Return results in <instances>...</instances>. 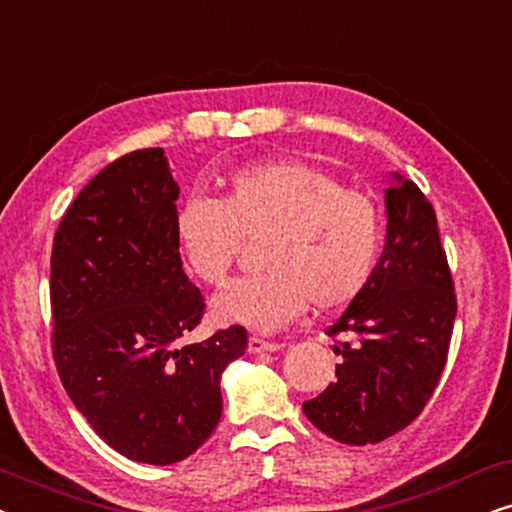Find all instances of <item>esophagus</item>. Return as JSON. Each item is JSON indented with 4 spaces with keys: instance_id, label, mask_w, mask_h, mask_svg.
<instances>
[{
    "instance_id": "34e87169",
    "label": "esophagus",
    "mask_w": 512,
    "mask_h": 512,
    "mask_svg": "<svg viewBox=\"0 0 512 512\" xmlns=\"http://www.w3.org/2000/svg\"><path fill=\"white\" fill-rule=\"evenodd\" d=\"M284 345L282 342H272L265 338H258V335H251L249 338V352L251 354H263V352H279Z\"/></svg>"
}]
</instances>
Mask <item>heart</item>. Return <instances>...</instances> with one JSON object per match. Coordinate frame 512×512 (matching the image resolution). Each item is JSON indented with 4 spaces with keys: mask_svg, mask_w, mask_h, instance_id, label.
Masks as SVG:
<instances>
[{
    "mask_svg": "<svg viewBox=\"0 0 512 512\" xmlns=\"http://www.w3.org/2000/svg\"><path fill=\"white\" fill-rule=\"evenodd\" d=\"M177 244L191 272L209 286L228 279L244 237L263 244L268 270L226 286L214 314L261 331L289 324L307 305L338 310L373 279L384 242L382 209L361 188L305 160L240 167L223 198H193L177 214Z\"/></svg>",
    "mask_w": 512,
    "mask_h": 512,
    "instance_id": "b5f03b06",
    "label": "heart"
}]
</instances>
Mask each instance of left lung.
Wrapping results in <instances>:
<instances>
[{
	"instance_id": "1",
	"label": "left lung",
	"mask_w": 512,
	"mask_h": 512,
	"mask_svg": "<svg viewBox=\"0 0 512 512\" xmlns=\"http://www.w3.org/2000/svg\"><path fill=\"white\" fill-rule=\"evenodd\" d=\"M387 244L370 284L326 333L335 338V382L303 403L338 443L368 445L415 422L443 375L457 293L431 202L394 174Z\"/></svg>"
}]
</instances>
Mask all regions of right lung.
<instances>
[{
	"instance_id": "right-lung-1",
	"label": "right lung",
	"mask_w": 512,
	"mask_h": 512,
	"mask_svg": "<svg viewBox=\"0 0 512 512\" xmlns=\"http://www.w3.org/2000/svg\"><path fill=\"white\" fill-rule=\"evenodd\" d=\"M163 149L116 158L62 216L51 251V347L76 410L139 464L193 454L221 419V373L244 326L181 347L205 296L181 268L177 202Z\"/></svg>"
}]
</instances>
